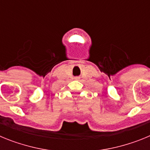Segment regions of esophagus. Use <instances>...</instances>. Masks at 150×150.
I'll return each instance as SVG.
<instances>
[{"label": "esophagus", "mask_w": 150, "mask_h": 150, "mask_svg": "<svg viewBox=\"0 0 150 150\" xmlns=\"http://www.w3.org/2000/svg\"><path fill=\"white\" fill-rule=\"evenodd\" d=\"M74 79H76V80H79V77H77V76H76V77H75V78H74Z\"/></svg>", "instance_id": "esophagus-1"}]
</instances>
